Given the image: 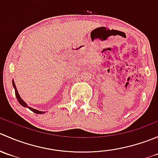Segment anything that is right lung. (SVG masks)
Returning a JSON list of instances; mask_svg holds the SVG:
<instances>
[{
    "label": "right lung",
    "instance_id": "right-lung-1",
    "mask_svg": "<svg viewBox=\"0 0 158 158\" xmlns=\"http://www.w3.org/2000/svg\"><path fill=\"white\" fill-rule=\"evenodd\" d=\"M12 83H13V86H14V90H15V95H16V97H17V101L19 102V103H20V104L22 106H23V107L28 108V109H29L30 110H31V111H33V112H34V113H36V114H43V113H44V111H38V110H36V109H33V108H30V107H29V106H28L27 105L26 103H25L23 101V99H22V98H20V95H19L18 92H17V88H16V85H15V83H14V80L12 81Z\"/></svg>",
    "mask_w": 158,
    "mask_h": 158
}]
</instances>
